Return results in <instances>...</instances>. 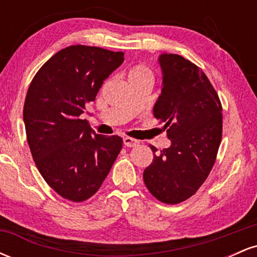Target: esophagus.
Here are the masks:
<instances>
[{"instance_id": "34e87169", "label": "esophagus", "mask_w": 257, "mask_h": 257, "mask_svg": "<svg viewBox=\"0 0 257 257\" xmlns=\"http://www.w3.org/2000/svg\"><path fill=\"white\" fill-rule=\"evenodd\" d=\"M123 144H124V146L126 147H135L139 145V140L137 139H133V138H123Z\"/></svg>"}]
</instances>
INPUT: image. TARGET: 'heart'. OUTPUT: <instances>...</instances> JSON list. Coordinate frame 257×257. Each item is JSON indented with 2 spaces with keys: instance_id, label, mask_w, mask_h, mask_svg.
<instances>
[{
  "instance_id": "1",
  "label": "heart",
  "mask_w": 257,
  "mask_h": 257,
  "mask_svg": "<svg viewBox=\"0 0 257 257\" xmlns=\"http://www.w3.org/2000/svg\"><path fill=\"white\" fill-rule=\"evenodd\" d=\"M140 77H151V71L147 69L145 65H135L134 67H132L131 71L128 73L129 79Z\"/></svg>"
}]
</instances>
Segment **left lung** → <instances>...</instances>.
I'll return each instance as SVG.
<instances>
[{"label": "left lung", "mask_w": 257, "mask_h": 257, "mask_svg": "<svg viewBox=\"0 0 257 257\" xmlns=\"http://www.w3.org/2000/svg\"><path fill=\"white\" fill-rule=\"evenodd\" d=\"M162 91L153 114L163 122L172 145L156 155L144 170V182L153 196L178 204L198 191L208 178L222 137V107L205 73L178 54L158 58Z\"/></svg>", "instance_id": "1"}]
</instances>
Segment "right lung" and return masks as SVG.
I'll return each mask as SVG.
<instances>
[{
    "instance_id": "add662e5",
    "label": "right lung",
    "mask_w": 257,
    "mask_h": 257,
    "mask_svg": "<svg viewBox=\"0 0 257 257\" xmlns=\"http://www.w3.org/2000/svg\"><path fill=\"white\" fill-rule=\"evenodd\" d=\"M123 60V52L70 46L53 55L29 87L23 116L32 158L65 199L83 202L95 194L122 150V139L95 134L82 114Z\"/></svg>"
}]
</instances>
